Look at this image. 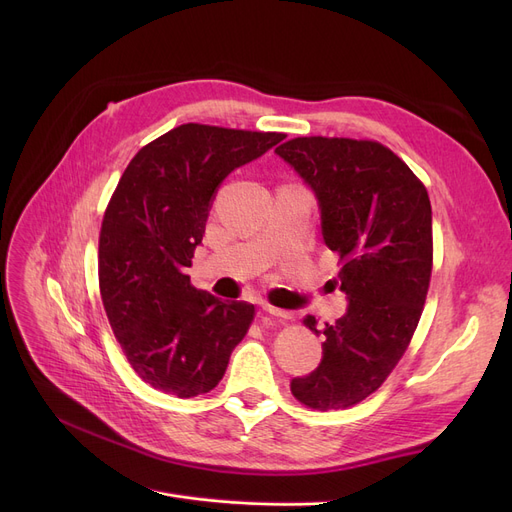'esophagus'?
I'll use <instances>...</instances> for the list:
<instances>
[{
    "instance_id": "1",
    "label": "esophagus",
    "mask_w": 512,
    "mask_h": 512,
    "mask_svg": "<svg viewBox=\"0 0 512 512\" xmlns=\"http://www.w3.org/2000/svg\"><path fill=\"white\" fill-rule=\"evenodd\" d=\"M261 307H263V311H267V313L274 315V317H282V319H290L292 317V313L286 311V309H278V307H272V305H267V303H263Z\"/></svg>"
}]
</instances>
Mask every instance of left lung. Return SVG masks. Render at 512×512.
Instances as JSON below:
<instances>
[{
	"label": "left lung",
	"mask_w": 512,
	"mask_h": 512,
	"mask_svg": "<svg viewBox=\"0 0 512 512\" xmlns=\"http://www.w3.org/2000/svg\"><path fill=\"white\" fill-rule=\"evenodd\" d=\"M276 153L317 199L348 301L334 324L305 319L326 342L317 369L290 390L317 411L353 407L384 384L419 324L432 276V205L411 168L380 143L299 137Z\"/></svg>",
	"instance_id": "1"
}]
</instances>
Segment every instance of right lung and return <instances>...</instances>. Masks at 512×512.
I'll list each match as a JSON object with an SVG mask.
<instances>
[{
    "label": "right lung",
    "instance_id": "obj_1",
    "mask_svg": "<svg viewBox=\"0 0 512 512\" xmlns=\"http://www.w3.org/2000/svg\"><path fill=\"white\" fill-rule=\"evenodd\" d=\"M284 139L182 124L145 145L124 170L99 236V288L110 326L139 378L193 398L224 378L255 307L191 286L195 249L220 184Z\"/></svg>",
    "mask_w": 512,
    "mask_h": 512
}]
</instances>
